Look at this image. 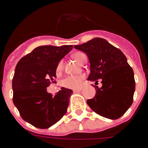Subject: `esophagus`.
I'll use <instances>...</instances> for the list:
<instances>
[{
  "instance_id": "1",
  "label": "esophagus",
  "mask_w": 148,
  "mask_h": 148,
  "mask_svg": "<svg viewBox=\"0 0 148 148\" xmlns=\"http://www.w3.org/2000/svg\"><path fill=\"white\" fill-rule=\"evenodd\" d=\"M82 90V87H79V88H76V89H73V92H80L81 90Z\"/></svg>"
}]
</instances>
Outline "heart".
I'll return each mask as SVG.
<instances>
[{
	"label": "heart",
	"mask_w": 148,
	"mask_h": 148,
	"mask_svg": "<svg viewBox=\"0 0 148 148\" xmlns=\"http://www.w3.org/2000/svg\"><path fill=\"white\" fill-rule=\"evenodd\" d=\"M73 58L78 63L82 64V61L87 58V56L84 53H82V52H77V53H74L73 56ZM63 69V62L62 61H59V63L57 65L56 67V72L57 73H60ZM84 78V75H69L66 78H65L64 80L62 81V85L66 88H77V87H80L81 84H82V81Z\"/></svg>",
	"instance_id": "heart-1"
}]
</instances>
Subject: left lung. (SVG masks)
<instances>
[{"label": "left lung", "mask_w": 148, "mask_h": 148, "mask_svg": "<svg viewBox=\"0 0 148 148\" xmlns=\"http://www.w3.org/2000/svg\"><path fill=\"white\" fill-rule=\"evenodd\" d=\"M74 48L87 54L90 64L87 80L101 79V87L94 86L95 97L87 101L91 109L100 116L117 119L131 106L135 92L134 73L120 49L105 39L95 38Z\"/></svg>", "instance_id": "obj_1"}]
</instances>
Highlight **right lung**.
<instances>
[{
    "instance_id": "add662e5",
    "label": "right lung",
    "mask_w": 148,
    "mask_h": 148,
    "mask_svg": "<svg viewBox=\"0 0 148 148\" xmlns=\"http://www.w3.org/2000/svg\"><path fill=\"white\" fill-rule=\"evenodd\" d=\"M73 47L40 46L17 64L12 79L13 103L21 118L35 127H50L67 111L73 90L61 87L53 96L47 87L56 82L57 65Z\"/></svg>"
}]
</instances>
